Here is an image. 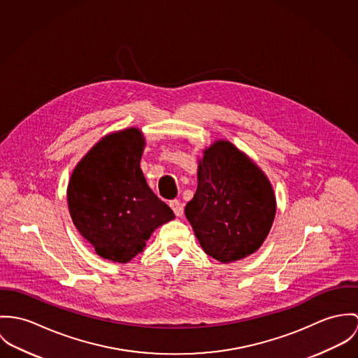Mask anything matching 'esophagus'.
Returning <instances> with one entry per match:
<instances>
[{"instance_id": "esophagus-1", "label": "esophagus", "mask_w": 358, "mask_h": 358, "mask_svg": "<svg viewBox=\"0 0 358 358\" xmlns=\"http://www.w3.org/2000/svg\"><path fill=\"white\" fill-rule=\"evenodd\" d=\"M169 204H170L171 210L174 211V214H176L177 217H181V214H182V206H181L180 200H170Z\"/></svg>"}]
</instances>
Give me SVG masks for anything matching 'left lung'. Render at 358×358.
<instances>
[{"label":"left lung","instance_id":"left-lung-1","mask_svg":"<svg viewBox=\"0 0 358 358\" xmlns=\"http://www.w3.org/2000/svg\"><path fill=\"white\" fill-rule=\"evenodd\" d=\"M185 215L203 251L229 264L262 245L276 196L266 174L228 140H217L198 160V188Z\"/></svg>","mask_w":358,"mask_h":358}]
</instances>
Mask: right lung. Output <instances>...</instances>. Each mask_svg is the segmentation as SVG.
I'll list each match as a JSON object with an SVG mask.
<instances>
[{"instance_id": "right-lung-1", "label": "right lung", "mask_w": 358, "mask_h": 358, "mask_svg": "<svg viewBox=\"0 0 358 358\" xmlns=\"http://www.w3.org/2000/svg\"><path fill=\"white\" fill-rule=\"evenodd\" d=\"M145 137L138 127L104 136L73 170L67 187L71 220L96 254L126 264L160 225L176 218L148 187L140 167Z\"/></svg>"}]
</instances>
